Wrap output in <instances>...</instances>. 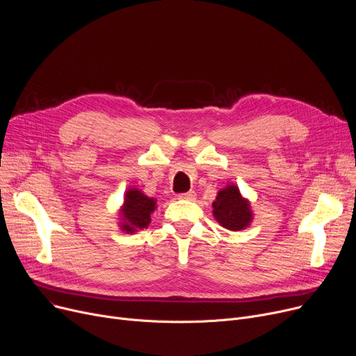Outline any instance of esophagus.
I'll return each instance as SVG.
<instances>
[{
    "label": "esophagus",
    "mask_w": 356,
    "mask_h": 356,
    "mask_svg": "<svg viewBox=\"0 0 356 356\" xmlns=\"http://www.w3.org/2000/svg\"><path fill=\"white\" fill-rule=\"evenodd\" d=\"M196 197V193L193 191L191 192H186V193H180L179 199H186V200H193Z\"/></svg>",
    "instance_id": "34e87169"
}]
</instances>
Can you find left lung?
<instances>
[{"label": "left lung", "mask_w": 356, "mask_h": 356, "mask_svg": "<svg viewBox=\"0 0 356 356\" xmlns=\"http://www.w3.org/2000/svg\"><path fill=\"white\" fill-rule=\"evenodd\" d=\"M213 216L219 225L229 231L245 229L252 222V211L250 202L242 197L238 186L228 184L218 192L216 200L212 203Z\"/></svg>", "instance_id": "1"}]
</instances>
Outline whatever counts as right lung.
Returning <instances> with one entry per match:
<instances>
[{"instance_id": "1", "label": "right lung", "mask_w": 356, "mask_h": 356, "mask_svg": "<svg viewBox=\"0 0 356 356\" xmlns=\"http://www.w3.org/2000/svg\"><path fill=\"white\" fill-rule=\"evenodd\" d=\"M156 209V199L145 196L141 191L133 188L125 193L124 204L121 208V229L133 234L144 229L152 222V213Z\"/></svg>"}]
</instances>
